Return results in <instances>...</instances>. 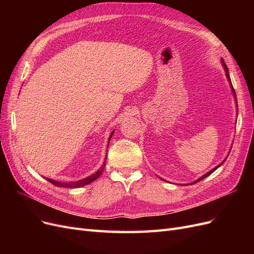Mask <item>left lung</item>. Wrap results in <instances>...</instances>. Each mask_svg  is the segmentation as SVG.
Listing matches in <instances>:
<instances>
[{
  "label": "left lung",
  "mask_w": 254,
  "mask_h": 254,
  "mask_svg": "<svg viewBox=\"0 0 254 254\" xmlns=\"http://www.w3.org/2000/svg\"><path fill=\"white\" fill-rule=\"evenodd\" d=\"M222 65H224V67H225V71H226V75H227V77H228V80H229V82H230V84H231V79H230V76H229V73H228V67H227V65H226V64L224 63V60H222ZM231 88H232V92H233V95H234V97L236 98V94H235V91H234V89H233V87H232V84H231ZM235 101H236V99H235ZM227 159V158H226ZM226 159L224 160V162H225V161H226ZM224 162H221L218 166H216V167H214L213 168V170L212 171H210L209 173H206L205 175H203L202 177H200V178H199V179H197L196 181H194L193 183H191V184H194V183H197L198 181H200V180H202V179H204L205 178V177H207V176H210L214 171H216L217 170V168L220 166V165H222V163H224Z\"/></svg>",
  "instance_id": "obj_1"
}]
</instances>
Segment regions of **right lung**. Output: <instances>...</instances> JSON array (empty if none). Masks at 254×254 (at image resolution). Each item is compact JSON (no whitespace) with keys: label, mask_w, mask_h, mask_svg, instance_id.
<instances>
[{"label":"right lung","mask_w":254,"mask_h":254,"mask_svg":"<svg viewBox=\"0 0 254 254\" xmlns=\"http://www.w3.org/2000/svg\"><path fill=\"white\" fill-rule=\"evenodd\" d=\"M114 133V131L111 132L110 134V137H109V142H110V139L112 137V134ZM108 142V144H109ZM106 159H107V156H106ZM105 165H106V161L104 162V164L101 166V168L99 170L94 173L93 175H91L89 177H87V178L84 179H81V180H78V181H75V182H60V181H56V180H53V179H49V178H45L49 182L53 183L54 186H56L58 188H68V189H75V188H80V187H83V186H87V184L93 182L94 180H96L99 176L102 175L104 168H105Z\"/></svg>","instance_id":"right-lung-1"}]
</instances>
